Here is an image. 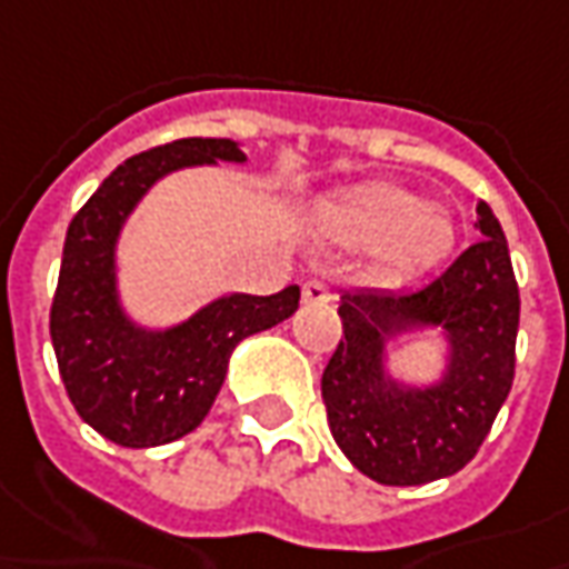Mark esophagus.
Masks as SVG:
<instances>
[{"mask_svg":"<svg viewBox=\"0 0 569 569\" xmlns=\"http://www.w3.org/2000/svg\"><path fill=\"white\" fill-rule=\"evenodd\" d=\"M333 299V292H330V286L323 283V280H308L302 286V302L305 305H327Z\"/></svg>","mask_w":569,"mask_h":569,"instance_id":"obj_1","label":"esophagus"}]
</instances>
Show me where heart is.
Masks as SVG:
<instances>
[{
  "mask_svg": "<svg viewBox=\"0 0 569 569\" xmlns=\"http://www.w3.org/2000/svg\"><path fill=\"white\" fill-rule=\"evenodd\" d=\"M323 232L343 246H378L387 277L425 270L453 246V220L443 207L421 204L416 191L371 186L323 210Z\"/></svg>",
  "mask_w": 569,
  "mask_h": 569,
  "instance_id": "obj_1",
  "label": "heart"
}]
</instances>
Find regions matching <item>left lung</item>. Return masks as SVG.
<instances>
[{
    "mask_svg": "<svg viewBox=\"0 0 569 569\" xmlns=\"http://www.w3.org/2000/svg\"><path fill=\"white\" fill-rule=\"evenodd\" d=\"M481 242L431 283L340 296L343 340L323 368L330 435L349 462L381 485H425L479 453L517 368L519 289L507 239L481 201ZM438 326L448 337L441 382L412 388L386 375V340Z\"/></svg>",
    "mask_w": 569,
    "mask_h": 569,
    "instance_id": "obj_1",
    "label": "left lung"
}]
</instances>
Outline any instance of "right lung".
<instances>
[{
    "label": "right lung",
    "mask_w": 569,
    "mask_h": 569,
    "mask_svg": "<svg viewBox=\"0 0 569 569\" xmlns=\"http://www.w3.org/2000/svg\"><path fill=\"white\" fill-rule=\"evenodd\" d=\"M246 163L229 138H182L128 157L69 223L50 337L71 406L119 447H160L194 431L217 400L232 349L299 308V286L277 296L229 292L163 330L134 323L119 302L116 246L128 213L163 176Z\"/></svg>",
    "instance_id": "right-lung-1"
}]
</instances>
